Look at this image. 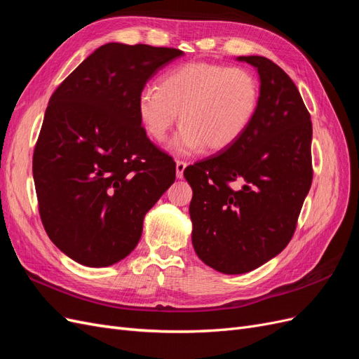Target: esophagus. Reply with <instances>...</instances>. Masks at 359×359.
Masks as SVG:
<instances>
[{"mask_svg": "<svg viewBox=\"0 0 359 359\" xmlns=\"http://www.w3.org/2000/svg\"><path fill=\"white\" fill-rule=\"evenodd\" d=\"M187 168V163L184 160H177V178L184 177V170Z\"/></svg>", "mask_w": 359, "mask_h": 359, "instance_id": "esophagus-1", "label": "esophagus"}]
</instances>
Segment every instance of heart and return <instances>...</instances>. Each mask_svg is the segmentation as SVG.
<instances>
[{
  "mask_svg": "<svg viewBox=\"0 0 359 359\" xmlns=\"http://www.w3.org/2000/svg\"><path fill=\"white\" fill-rule=\"evenodd\" d=\"M259 100L260 85L250 70L189 62L163 74L158 88L142 90L137 115L148 136L163 142L180 114L182 126L170 148L189 156L205 147L222 151L236 144L253 124Z\"/></svg>",
  "mask_w": 359,
  "mask_h": 359,
  "instance_id": "heart-1",
  "label": "heart"
}]
</instances>
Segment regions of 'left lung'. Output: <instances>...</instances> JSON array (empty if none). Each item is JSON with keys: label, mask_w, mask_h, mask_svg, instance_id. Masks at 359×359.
Here are the masks:
<instances>
[{"label": "left lung", "mask_w": 359, "mask_h": 359, "mask_svg": "<svg viewBox=\"0 0 359 359\" xmlns=\"http://www.w3.org/2000/svg\"><path fill=\"white\" fill-rule=\"evenodd\" d=\"M238 61L259 73L255 121L236 144L184 170L194 252L223 274L248 273L283 252L313 180V127L297 85L265 57ZM235 180L241 189L230 187Z\"/></svg>", "instance_id": "obj_1"}]
</instances>
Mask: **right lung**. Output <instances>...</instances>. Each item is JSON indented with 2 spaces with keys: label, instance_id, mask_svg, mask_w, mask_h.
I'll use <instances>...</instances> for the list:
<instances>
[{
  "label": "right lung",
  "instance_id": "obj_1",
  "mask_svg": "<svg viewBox=\"0 0 359 359\" xmlns=\"http://www.w3.org/2000/svg\"><path fill=\"white\" fill-rule=\"evenodd\" d=\"M182 53L106 43L50 95L32 156L39 212L50 241L81 265L132 253L145 214L175 181V161L147 137L137 99Z\"/></svg>",
  "mask_w": 359,
  "mask_h": 359
}]
</instances>
